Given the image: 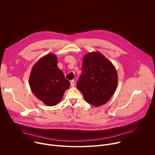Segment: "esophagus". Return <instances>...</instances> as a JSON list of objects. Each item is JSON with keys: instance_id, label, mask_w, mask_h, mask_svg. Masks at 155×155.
<instances>
[{"instance_id": "obj_1", "label": "esophagus", "mask_w": 155, "mask_h": 155, "mask_svg": "<svg viewBox=\"0 0 155 155\" xmlns=\"http://www.w3.org/2000/svg\"><path fill=\"white\" fill-rule=\"evenodd\" d=\"M75 86V81L74 80H71L70 81V87H74Z\"/></svg>"}]
</instances>
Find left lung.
Returning a JSON list of instances; mask_svg holds the SVG:
<instances>
[{
	"instance_id": "1",
	"label": "left lung",
	"mask_w": 155,
	"mask_h": 155,
	"mask_svg": "<svg viewBox=\"0 0 155 155\" xmlns=\"http://www.w3.org/2000/svg\"><path fill=\"white\" fill-rule=\"evenodd\" d=\"M82 68L77 87L85 100L96 107L106 104L117 86L118 77L114 65L96 51L84 56Z\"/></svg>"
}]
</instances>
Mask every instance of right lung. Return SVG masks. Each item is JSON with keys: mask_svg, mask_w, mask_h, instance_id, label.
<instances>
[{"mask_svg": "<svg viewBox=\"0 0 155 155\" xmlns=\"http://www.w3.org/2000/svg\"><path fill=\"white\" fill-rule=\"evenodd\" d=\"M30 88L35 96L49 106L58 104L69 88L70 82L58 67V58L50 53L34 65L29 78Z\"/></svg>", "mask_w": 155, "mask_h": 155, "instance_id": "1", "label": "right lung"}]
</instances>
